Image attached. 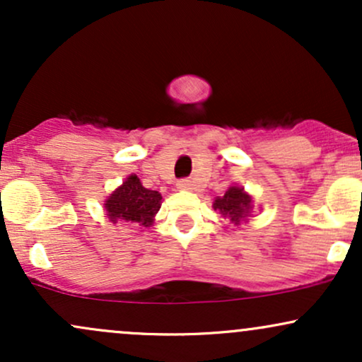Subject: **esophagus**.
Segmentation results:
<instances>
[{"mask_svg": "<svg viewBox=\"0 0 362 362\" xmlns=\"http://www.w3.org/2000/svg\"><path fill=\"white\" fill-rule=\"evenodd\" d=\"M177 187L180 190H190V189H192V182H190L189 178H182V180H178Z\"/></svg>", "mask_w": 362, "mask_h": 362, "instance_id": "34e87169", "label": "esophagus"}]
</instances>
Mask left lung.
I'll return each instance as SVG.
<instances>
[{
    "mask_svg": "<svg viewBox=\"0 0 362 362\" xmlns=\"http://www.w3.org/2000/svg\"><path fill=\"white\" fill-rule=\"evenodd\" d=\"M213 207L214 211H219L223 216H228L235 224H240V221L250 213L252 199L240 187H230L226 194L216 199Z\"/></svg>",
    "mask_w": 362,
    "mask_h": 362,
    "instance_id": "1",
    "label": "left lung"
}]
</instances>
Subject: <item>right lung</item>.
<instances>
[{"label": "right lung", "mask_w": 362, "mask_h": 362, "mask_svg": "<svg viewBox=\"0 0 362 362\" xmlns=\"http://www.w3.org/2000/svg\"><path fill=\"white\" fill-rule=\"evenodd\" d=\"M161 206V194L144 189L136 175L127 180L105 201L107 216L112 223H138V226H149Z\"/></svg>", "instance_id": "obj_1"}]
</instances>
